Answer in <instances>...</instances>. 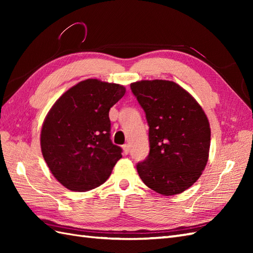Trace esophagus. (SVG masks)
<instances>
[{
  "mask_svg": "<svg viewBox=\"0 0 253 253\" xmlns=\"http://www.w3.org/2000/svg\"><path fill=\"white\" fill-rule=\"evenodd\" d=\"M123 149H124V153H125V154H128V153H129V151H130L129 144H124Z\"/></svg>",
  "mask_w": 253,
  "mask_h": 253,
  "instance_id": "1",
  "label": "esophagus"
}]
</instances>
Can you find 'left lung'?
<instances>
[{
	"label": "left lung",
	"mask_w": 253,
	"mask_h": 253,
	"mask_svg": "<svg viewBox=\"0 0 253 253\" xmlns=\"http://www.w3.org/2000/svg\"><path fill=\"white\" fill-rule=\"evenodd\" d=\"M146 113L150 151L137 164L141 180L164 196L178 195L199 179L208 162L211 130L198 102L169 80L130 84Z\"/></svg>",
	"instance_id": "left-lung-1"
}]
</instances>
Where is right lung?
Masks as SVG:
<instances>
[{
    "label": "right lung",
    "instance_id": "right-lung-1",
    "mask_svg": "<svg viewBox=\"0 0 253 253\" xmlns=\"http://www.w3.org/2000/svg\"><path fill=\"white\" fill-rule=\"evenodd\" d=\"M121 84L87 79L67 90L44 120L41 151L53 176L73 191L109 178L123 150L111 140L109 112L125 94Z\"/></svg>",
    "mask_w": 253,
    "mask_h": 253
}]
</instances>
